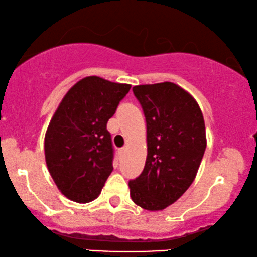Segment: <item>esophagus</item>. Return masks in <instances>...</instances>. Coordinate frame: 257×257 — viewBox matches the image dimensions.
I'll list each match as a JSON object with an SVG mask.
<instances>
[{"instance_id": "esophagus-1", "label": "esophagus", "mask_w": 257, "mask_h": 257, "mask_svg": "<svg viewBox=\"0 0 257 257\" xmlns=\"http://www.w3.org/2000/svg\"><path fill=\"white\" fill-rule=\"evenodd\" d=\"M125 151H126V147H123V148L119 149V152H121L122 154H123V153H125Z\"/></svg>"}]
</instances>
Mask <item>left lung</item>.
Listing matches in <instances>:
<instances>
[{
	"mask_svg": "<svg viewBox=\"0 0 257 257\" xmlns=\"http://www.w3.org/2000/svg\"><path fill=\"white\" fill-rule=\"evenodd\" d=\"M147 123V159L129 181L131 197L148 211L166 209L193 183L206 148L201 110L187 91L171 82L133 87Z\"/></svg>",
	"mask_w": 257,
	"mask_h": 257,
	"instance_id": "1",
	"label": "left lung"
}]
</instances>
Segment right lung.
Segmentation results:
<instances>
[{"instance_id":"add662e5","label":"right lung","mask_w":257,"mask_h":257,"mask_svg":"<svg viewBox=\"0 0 257 257\" xmlns=\"http://www.w3.org/2000/svg\"><path fill=\"white\" fill-rule=\"evenodd\" d=\"M131 87L85 77L54 112L45 135V159L52 179L70 200L96 199L111 174L113 148L106 123Z\"/></svg>"}]
</instances>
